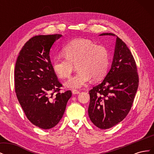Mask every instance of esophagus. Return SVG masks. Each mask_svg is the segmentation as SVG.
<instances>
[{"label":"esophagus","instance_id":"obj_1","mask_svg":"<svg viewBox=\"0 0 154 154\" xmlns=\"http://www.w3.org/2000/svg\"><path fill=\"white\" fill-rule=\"evenodd\" d=\"M72 93L73 94H78L79 93H80V91H78L77 90H72Z\"/></svg>","mask_w":154,"mask_h":154}]
</instances>
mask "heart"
I'll return each instance as SVG.
<instances>
[{"instance_id": "obj_1", "label": "heart", "mask_w": 154, "mask_h": 154, "mask_svg": "<svg viewBox=\"0 0 154 154\" xmlns=\"http://www.w3.org/2000/svg\"><path fill=\"white\" fill-rule=\"evenodd\" d=\"M65 58L53 59V69L60 78H69L76 65L78 72L66 82L71 88H80L92 78L103 77L109 66V51L103 45L95 44L90 39L79 38L69 42L62 49Z\"/></svg>"}]
</instances>
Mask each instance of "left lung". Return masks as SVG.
Segmentation results:
<instances>
[{
	"instance_id": "8db88e82",
	"label": "left lung",
	"mask_w": 154,
	"mask_h": 154,
	"mask_svg": "<svg viewBox=\"0 0 154 154\" xmlns=\"http://www.w3.org/2000/svg\"><path fill=\"white\" fill-rule=\"evenodd\" d=\"M116 37L114 57L109 72L100 84L89 91L88 114L101 129H108L125 118L131 109L139 85L134 58L127 45L111 32L100 36Z\"/></svg>"
}]
</instances>
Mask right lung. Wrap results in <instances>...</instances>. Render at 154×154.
<instances>
[{
  "label": "right lung",
  "mask_w": 154,
  "mask_h": 154,
  "mask_svg": "<svg viewBox=\"0 0 154 154\" xmlns=\"http://www.w3.org/2000/svg\"><path fill=\"white\" fill-rule=\"evenodd\" d=\"M62 36L56 34L32 37L22 47L15 64L18 102L31 123L42 129H50L59 123L72 96L71 91L60 92L62 85L50 60V49Z\"/></svg>",
  "instance_id": "obj_1"
}]
</instances>
